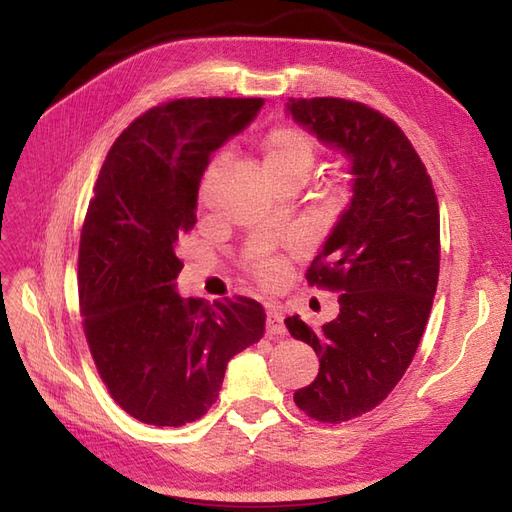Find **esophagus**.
Listing matches in <instances>:
<instances>
[{"label":"esophagus","instance_id":"1","mask_svg":"<svg viewBox=\"0 0 512 512\" xmlns=\"http://www.w3.org/2000/svg\"><path fill=\"white\" fill-rule=\"evenodd\" d=\"M286 324H284V312L280 307H269L267 309V335H284Z\"/></svg>","mask_w":512,"mask_h":512}]
</instances>
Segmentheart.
<instances>
[{
  "instance_id": "b5f03b06",
  "label": "heart",
  "mask_w": 512,
  "mask_h": 512,
  "mask_svg": "<svg viewBox=\"0 0 512 512\" xmlns=\"http://www.w3.org/2000/svg\"><path fill=\"white\" fill-rule=\"evenodd\" d=\"M262 160H265L267 175L282 173V170L290 168H303L309 173V168H312L316 160V143L312 136L299 128L277 126L267 134L265 143H262ZM252 273L256 275L258 282L273 286L282 282L286 273V262L275 256L258 258L252 265Z\"/></svg>"
}]
</instances>
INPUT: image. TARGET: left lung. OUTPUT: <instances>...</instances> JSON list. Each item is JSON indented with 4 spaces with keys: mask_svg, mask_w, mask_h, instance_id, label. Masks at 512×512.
<instances>
[{
    "mask_svg": "<svg viewBox=\"0 0 512 512\" xmlns=\"http://www.w3.org/2000/svg\"><path fill=\"white\" fill-rule=\"evenodd\" d=\"M286 111L352 164L350 205L305 275L339 292V314L322 329L286 318L320 359L294 404L342 423L389 397L421 344L438 288L440 209L425 164L389 117L344 98H290Z\"/></svg>",
    "mask_w": 512,
    "mask_h": 512,
    "instance_id": "1",
    "label": "left lung"
}]
</instances>
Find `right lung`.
<instances>
[{
    "label": "right lung",
    "instance_id": "right-lung-1",
    "mask_svg": "<svg viewBox=\"0 0 512 512\" xmlns=\"http://www.w3.org/2000/svg\"><path fill=\"white\" fill-rule=\"evenodd\" d=\"M262 98H181L119 134L89 200L79 247L87 344L108 393L136 421L207 414L228 361L265 333L254 299H183L177 241L196 224L211 153L250 126Z\"/></svg>",
    "mask_w": 512,
    "mask_h": 512
}]
</instances>
